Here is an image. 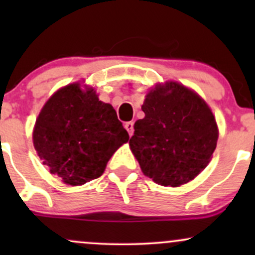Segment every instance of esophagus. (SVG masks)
Returning a JSON list of instances; mask_svg holds the SVG:
<instances>
[{
    "label": "esophagus",
    "mask_w": 255,
    "mask_h": 255,
    "mask_svg": "<svg viewBox=\"0 0 255 255\" xmlns=\"http://www.w3.org/2000/svg\"><path fill=\"white\" fill-rule=\"evenodd\" d=\"M125 128L127 129L128 134H129V136L133 135V133H134V124H133V122H126Z\"/></svg>",
    "instance_id": "34e87169"
}]
</instances>
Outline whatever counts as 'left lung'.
I'll use <instances>...</instances> for the list:
<instances>
[{
  "label": "left lung",
  "instance_id": "1",
  "mask_svg": "<svg viewBox=\"0 0 255 255\" xmlns=\"http://www.w3.org/2000/svg\"><path fill=\"white\" fill-rule=\"evenodd\" d=\"M134 125L130 150L146 176L162 186L189 182L209 164L218 140L213 114L197 93L177 83L157 86Z\"/></svg>",
  "mask_w": 255,
  "mask_h": 255
}]
</instances>
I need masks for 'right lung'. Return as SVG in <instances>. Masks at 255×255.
Instances as JSON below:
<instances>
[{
	"label": "right lung",
	"instance_id": "right-lung-1",
	"mask_svg": "<svg viewBox=\"0 0 255 255\" xmlns=\"http://www.w3.org/2000/svg\"><path fill=\"white\" fill-rule=\"evenodd\" d=\"M128 139L114 108L79 84L63 87L46 102L33 130L43 164L71 186L101 176L114 152Z\"/></svg>",
	"mask_w": 255,
	"mask_h": 255
}]
</instances>
